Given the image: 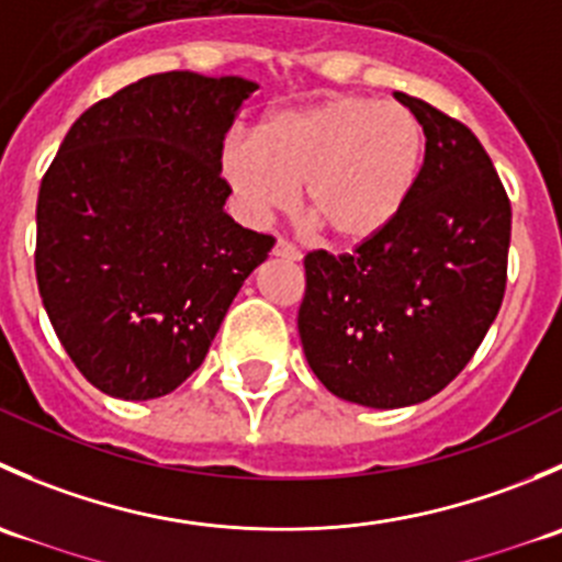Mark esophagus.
Instances as JSON below:
<instances>
[{
    "instance_id": "obj_1",
    "label": "esophagus",
    "mask_w": 562,
    "mask_h": 562,
    "mask_svg": "<svg viewBox=\"0 0 562 562\" xmlns=\"http://www.w3.org/2000/svg\"><path fill=\"white\" fill-rule=\"evenodd\" d=\"M274 255H277V258H285V260H302V252H299V247H293L291 241H285V239L277 241Z\"/></svg>"
}]
</instances>
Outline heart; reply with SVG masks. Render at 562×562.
Returning a JSON list of instances; mask_svg holds the SVG:
<instances>
[{
  "mask_svg": "<svg viewBox=\"0 0 562 562\" xmlns=\"http://www.w3.org/2000/svg\"><path fill=\"white\" fill-rule=\"evenodd\" d=\"M422 157L411 108L337 94L269 113L258 133H231L220 168L252 220L291 206L304 184V203L337 239L364 241L405 209Z\"/></svg>",
  "mask_w": 562,
  "mask_h": 562,
  "instance_id": "b5f03b06",
  "label": "heart"
}]
</instances>
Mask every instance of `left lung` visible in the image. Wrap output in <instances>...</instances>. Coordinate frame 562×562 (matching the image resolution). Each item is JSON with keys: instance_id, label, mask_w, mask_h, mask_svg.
Here are the masks:
<instances>
[{"instance_id": "1", "label": "left lung", "mask_w": 562, "mask_h": 562, "mask_svg": "<svg viewBox=\"0 0 562 562\" xmlns=\"http://www.w3.org/2000/svg\"><path fill=\"white\" fill-rule=\"evenodd\" d=\"M427 149L405 209L350 255L304 258L299 334L334 396L378 411L449 386L490 331L506 293L512 203L473 133L394 92Z\"/></svg>"}]
</instances>
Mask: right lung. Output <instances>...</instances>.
Here are the masks:
<instances>
[{
    "label": "right lung",
    "mask_w": 562,
    "mask_h": 562,
    "mask_svg": "<svg viewBox=\"0 0 562 562\" xmlns=\"http://www.w3.org/2000/svg\"><path fill=\"white\" fill-rule=\"evenodd\" d=\"M258 83L160 72L78 116L43 176L35 271L72 364L116 400L171 394L274 239L228 217L223 140Z\"/></svg>",
    "instance_id": "obj_1"
}]
</instances>
